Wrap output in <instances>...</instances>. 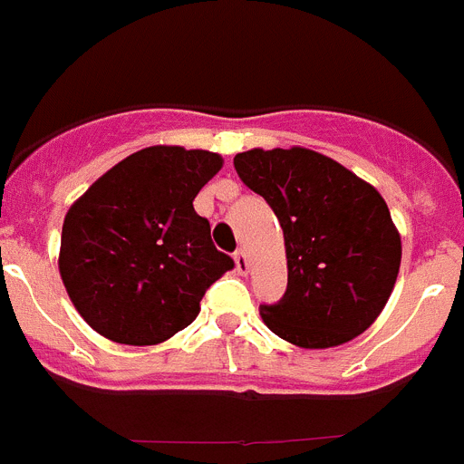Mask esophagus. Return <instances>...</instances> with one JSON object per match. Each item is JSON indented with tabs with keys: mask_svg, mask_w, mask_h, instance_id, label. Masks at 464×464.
<instances>
[{
	"mask_svg": "<svg viewBox=\"0 0 464 464\" xmlns=\"http://www.w3.org/2000/svg\"><path fill=\"white\" fill-rule=\"evenodd\" d=\"M233 262H236V271H238L240 276H245L247 271H250V256H247V252L245 250L236 252V255H233Z\"/></svg>",
	"mask_w": 464,
	"mask_h": 464,
	"instance_id": "1",
	"label": "esophagus"
}]
</instances>
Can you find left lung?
Returning a JSON list of instances; mask_svg holds the SVG:
<instances>
[{"instance_id":"left-lung-1","label":"left lung","mask_w":464,"mask_h":464,"mask_svg":"<svg viewBox=\"0 0 464 464\" xmlns=\"http://www.w3.org/2000/svg\"><path fill=\"white\" fill-rule=\"evenodd\" d=\"M243 184L276 212L287 290L259 306L280 340L330 349L371 328L394 290L401 236L387 202L356 174L309 148H252L233 158Z\"/></svg>"}]
</instances>
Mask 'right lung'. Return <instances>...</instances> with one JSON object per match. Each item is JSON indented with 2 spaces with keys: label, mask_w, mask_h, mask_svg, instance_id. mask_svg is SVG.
<instances>
[{
  "label": "right lung",
  "mask_w": 464,
  "mask_h": 464,
  "mask_svg": "<svg viewBox=\"0 0 464 464\" xmlns=\"http://www.w3.org/2000/svg\"><path fill=\"white\" fill-rule=\"evenodd\" d=\"M224 165L219 153L150 146L108 169L70 205L58 271L70 302L118 344L169 340L233 259L214 247L193 200Z\"/></svg>",
  "instance_id": "right-lung-1"
}]
</instances>
